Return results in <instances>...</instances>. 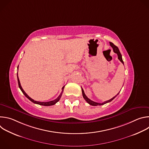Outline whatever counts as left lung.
<instances>
[{"mask_svg": "<svg viewBox=\"0 0 149 149\" xmlns=\"http://www.w3.org/2000/svg\"><path fill=\"white\" fill-rule=\"evenodd\" d=\"M110 46L113 48V51L116 53V54H117V55H118V59L123 63V65H124V62H123V59H122V55H121V53H120V51H119V49H118V47H117V46H116L113 43H112V42H110ZM81 89H82V96H83V97H84V98L85 99V100H86L89 104H90V105H93V106H97V105H104V104H106V103H107V102H111L113 99H114L116 97V96L117 95H118V94H119V93L116 95V96H114L113 98H112L111 99H110V100H108V101H104V102H102V103H98V102H94V101H92V100H91L90 99H89L87 96H86V95L85 94V93H84V90H83V89L81 88Z\"/></svg>", "mask_w": 149, "mask_h": 149, "instance_id": "left-lung-1", "label": "left lung"}]
</instances>
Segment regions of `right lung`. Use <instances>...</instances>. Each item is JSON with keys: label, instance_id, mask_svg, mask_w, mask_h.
Instances as JSON below:
<instances>
[{"label": "right lung", "instance_id": "right-lung-1", "mask_svg": "<svg viewBox=\"0 0 149 149\" xmlns=\"http://www.w3.org/2000/svg\"><path fill=\"white\" fill-rule=\"evenodd\" d=\"M17 71H18V67H17ZM17 82H18V85H19V88L20 89V90L22 91V92L23 93V94L30 100L32 102L35 103V104H39V105H44V106H50V105H54L58 101H59V100H60L61 96H62V93H63V88H64V87L63 86L62 88V92L60 94V95L58 96V97L57 98H56L55 100H53V101H48V102H39V101H35L34 100L32 99L30 97H29L28 95V94L24 91V90H23V88H22V87H21L20 86V81L19 79V77H18V75L17 74Z\"/></svg>", "mask_w": 149, "mask_h": 149}]
</instances>
